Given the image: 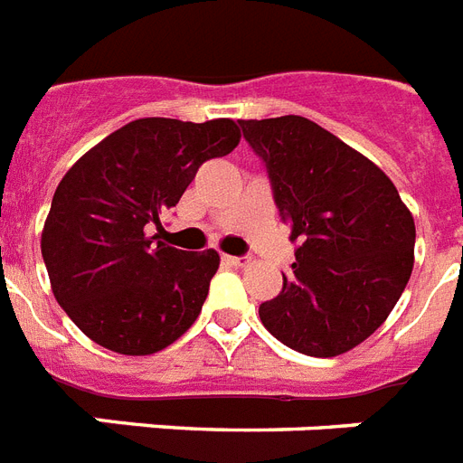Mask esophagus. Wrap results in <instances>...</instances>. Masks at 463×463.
<instances>
[{"instance_id":"esophagus-1","label":"esophagus","mask_w":463,"mask_h":463,"mask_svg":"<svg viewBox=\"0 0 463 463\" xmlns=\"http://www.w3.org/2000/svg\"><path fill=\"white\" fill-rule=\"evenodd\" d=\"M222 262L229 265V268H243L249 258H243V255H222Z\"/></svg>"}]
</instances>
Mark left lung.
<instances>
[{
    "instance_id": "1",
    "label": "left lung",
    "mask_w": 463,
    "mask_h": 463,
    "mask_svg": "<svg viewBox=\"0 0 463 463\" xmlns=\"http://www.w3.org/2000/svg\"><path fill=\"white\" fill-rule=\"evenodd\" d=\"M296 243L282 291L260 303L272 336L306 356H339L378 330L413 269L416 227L387 174L303 117L249 119Z\"/></svg>"
}]
</instances>
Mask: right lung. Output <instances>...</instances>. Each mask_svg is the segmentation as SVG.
I'll use <instances>...</instances> for the list:
<instances>
[{"label": "right lung", "instance_id": "add662e5", "mask_svg": "<svg viewBox=\"0 0 463 463\" xmlns=\"http://www.w3.org/2000/svg\"><path fill=\"white\" fill-rule=\"evenodd\" d=\"M232 119H136L88 150L59 181L43 229V260L66 316L95 344L147 356L201 316L214 250L188 253L147 236L162 229L203 162L239 146Z\"/></svg>", "mask_w": 463, "mask_h": 463}]
</instances>
